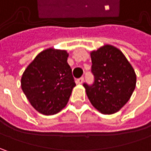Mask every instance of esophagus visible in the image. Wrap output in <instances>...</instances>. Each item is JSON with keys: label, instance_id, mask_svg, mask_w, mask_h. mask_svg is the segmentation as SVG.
Listing matches in <instances>:
<instances>
[{"label": "esophagus", "instance_id": "obj_1", "mask_svg": "<svg viewBox=\"0 0 151 151\" xmlns=\"http://www.w3.org/2000/svg\"><path fill=\"white\" fill-rule=\"evenodd\" d=\"M83 81H84V78H83V77H81V78H79L76 80V83L79 85H81L83 83Z\"/></svg>", "mask_w": 151, "mask_h": 151}]
</instances>
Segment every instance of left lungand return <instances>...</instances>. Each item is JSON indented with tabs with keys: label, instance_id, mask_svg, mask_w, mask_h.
<instances>
[{
	"label": "left lung",
	"instance_id": "1",
	"mask_svg": "<svg viewBox=\"0 0 151 151\" xmlns=\"http://www.w3.org/2000/svg\"><path fill=\"white\" fill-rule=\"evenodd\" d=\"M95 82L84 84L91 103L103 114L119 112L130 99L136 86V74L123 52L111 44L91 51Z\"/></svg>",
	"mask_w": 151,
	"mask_h": 151
}]
</instances>
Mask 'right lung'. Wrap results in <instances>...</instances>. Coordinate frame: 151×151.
Listing matches in <instances>:
<instances>
[{"label": "right lung", "mask_w": 151, "mask_h": 151, "mask_svg": "<svg viewBox=\"0 0 151 151\" xmlns=\"http://www.w3.org/2000/svg\"><path fill=\"white\" fill-rule=\"evenodd\" d=\"M68 56L66 50L49 48L40 52L22 74V90L38 113L54 115L67 105L76 86Z\"/></svg>", "instance_id": "1"}]
</instances>
